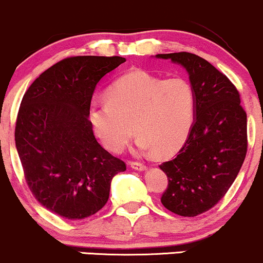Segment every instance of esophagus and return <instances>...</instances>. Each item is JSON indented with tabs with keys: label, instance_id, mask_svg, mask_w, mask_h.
<instances>
[{
	"label": "esophagus",
	"instance_id": "1",
	"mask_svg": "<svg viewBox=\"0 0 263 263\" xmlns=\"http://www.w3.org/2000/svg\"><path fill=\"white\" fill-rule=\"evenodd\" d=\"M131 167L136 171H145L146 170V164L142 162H131Z\"/></svg>",
	"mask_w": 263,
	"mask_h": 263
}]
</instances>
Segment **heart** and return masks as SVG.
<instances>
[{"label": "heart", "mask_w": 263, "mask_h": 263, "mask_svg": "<svg viewBox=\"0 0 263 263\" xmlns=\"http://www.w3.org/2000/svg\"><path fill=\"white\" fill-rule=\"evenodd\" d=\"M195 114L191 83L183 79L164 81L136 70L109 86L106 103L92 106L88 118L95 135L111 152L123 151L135 131L138 146L164 157L186 142Z\"/></svg>", "instance_id": "heart-1"}]
</instances>
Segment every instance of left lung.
Returning a JSON list of instances; mask_svg holds the SVG:
<instances>
[{
    "label": "left lung",
    "mask_w": 263,
    "mask_h": 263,
    "mask_svg": "<svg viewBox=\"0 0 263 263\" xmlns=\"http://www.w3.org/2000/svg\"><path fill=\"white\" fill-rule=\"evenodd\" d=\"M186 68L196 95L195 121L177 156L160 166L168 178L161 202L184 217L209 211L226 195L247 152V115L237 88L190 52L156 54Z\"/></svg>",
    "instance_id": "8db88e82"
}]
</instances>
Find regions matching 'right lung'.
<instances>
[{
	"label": "right lung",
	"instance_id": "1",
	"mask_svg": "<svg viewBox=\"0 0 263 263\" xmlns=\"http://www.w3.org/2000/svg\"><path fill=\"white\" fill-rule=\"evenodd\" d=\"M126 59L76 56L33 81L17 115L14 141L25 180L36 200L67 220H82L108 201L126 163L97 142L88 120L97 83Z\"/></svg>",
	"mask_w": 263,
	"mask_h": 263
}]
</instances>
